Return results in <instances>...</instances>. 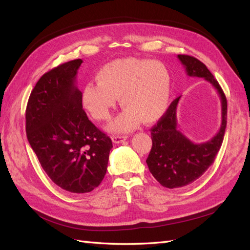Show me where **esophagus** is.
Here are the masks:
<instances>
[{
  "mask_svg": "<svg viewBox=\"0 0 250 250\" xmlns=\"http://www.w3.org/2000/svg\"><path fill=\"white\" fill-rule=\"evenodd\" d=\"M128 136L126 135H113L111 140L115 143V144H119V143H124L125 141H126Z\"/></svg>",
  "mask_w": 250,
  "mask_h": 250,
  "instance_id": "obj_1",
  "label": "esophagus"
}]
</instances>
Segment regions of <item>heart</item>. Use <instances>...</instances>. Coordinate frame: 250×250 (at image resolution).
Returning a JSON list of instances; mask_svg holds the SVG:
<instances>
[{
    "label": "heart",
    "mask_w": 250,
    "mask_h": 250,
    "mask_svg": "<svg viewBox=\"0 0 250 250\" xmlns=\"http://www.w3.org/2000/svg\"><path fill=\"white\" fill-rule=\"evenodd\" d=\"M171 74L160 61L125 58L105 64L97 73V83L83 89V104L99 121L110 118L118 98L125 109L111 122L116 132L133 130L140 124H152L167 110L171 95Z\"/></svg>",
    "instance_id": "b5f03b06"
}]
</instances>
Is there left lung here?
I'll list each match as a JSON object with an SVG mask.
<instances>
[{"mask_svg": "<svg viewBox=\"0 0 250 250\" xmlns=\"http://www.w3.org/2000/svg\"><path fill=\"white\" fill-rule=\"evenodd\" d=\"M178 59L191 77H202L213 84L221 100V125L213 139L194 144L177 129L176 109L180 97L175 99L166 113L150 129L152 146L147 166L152 176L163 187L180 188L201 177L218 153L227 126V98L220 84L204 63L194 57L178 55Z\"/></svg>", "mask_w": 250, "mask_h": 250, "instance_id": "obj_1", "label": "left lung"}]
</instances>
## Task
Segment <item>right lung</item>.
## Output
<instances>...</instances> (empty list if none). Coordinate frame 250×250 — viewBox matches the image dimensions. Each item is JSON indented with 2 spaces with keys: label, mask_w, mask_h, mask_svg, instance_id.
I'll return each instance as SVG.
<instances>
[{
  "label": "right lung",
  "mask_w": 250,
  "mask_h": 250,
  "mask_svg": "<svg viewBox=\"0 0 250 250\" xmlns=\"http://www.w3.org/2000/svg\"><path fill=\"white\" fill-rule=\"evenodd\" d=\"M76 59L45 73L25 109L26 137L42 167L57 186L73 193L92 191L107 169L109 136L89 120L75 86Z\"/></svg>",
  "instance_id": "right-lung-1"
}]
</instances>
